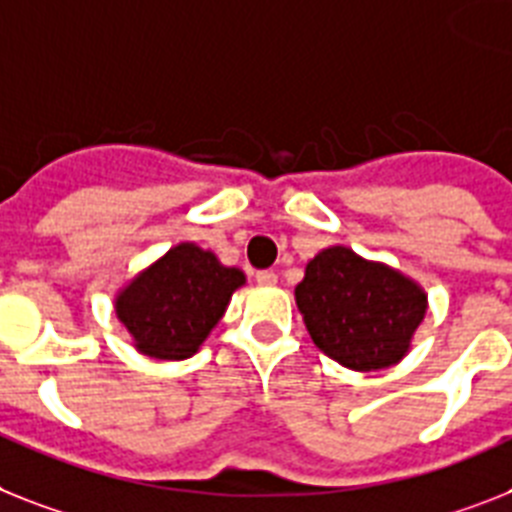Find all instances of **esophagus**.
<instances>
[{
    "label": "esophagus",
    "mask_w": 512,
    "mask_h": 512,
    "mask_svg": "<svg viewBox=\"0 0 512 512\" xmlns=\"http://www.w3.org/2000/svg\"><path fill=\"white\" fill-rule=\"evenodd\" d=\"M256 282H259V285H274V282H277V274H274L272 269H261V272H256Z\"/></svg>",
    "instance_id": "1"
}]
</instances>
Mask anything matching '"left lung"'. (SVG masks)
<instances>
[{
	"instance_id": "8db88e82",
	"label": "left lung",
	"mask_w": 512,
	"mask_h": 512,
	"mask_svg": "<svg viewBox=\"0 0 512 512\" xmlns=\"http://www.w3.org/2000/svg\"><path fill=\"white\" fill-rule=\"evenodd\" d=\"M295 301L316 348L356 371L398 363L426 314L416 282L345 246L324 248L308 261Z\"/></svg>"
}]
</instances>
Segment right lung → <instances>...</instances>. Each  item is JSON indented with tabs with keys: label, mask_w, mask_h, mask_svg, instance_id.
Returning <instances> with one entry per match:
<instances>
[{
	"label": "right lung",
	"mask_w": 512,
	"mask_h": 512,
	"mask_svg": "<svg viewBox=\"0 0 512 512\" xmlns=\"http://www.w3.org/2000/svg\"><path fill=\"white\" fill-rule=\"evenodd\" d=\"M246 282L193 243L170 248L117 295V316L135 348L159 361H183L222 319L232 293Z\"/></svg>",
	"instance_id": "obj_1"
}]
</instances>
